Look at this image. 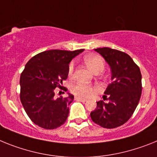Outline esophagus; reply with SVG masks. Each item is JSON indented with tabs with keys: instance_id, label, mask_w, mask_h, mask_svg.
I'll list each match as a JSON object with an SVG mask.
<instances>
[{
	"instance_id": "34e87169",
	"label": "esophagus",
	"mask_w": 157,
	"mask_h": 157,
	"mask_svg": "<svg viewBox=\"0 0 157 157\" xmlns=\"http://www.w3.org/2000/svg\"><path fill=\"white\" fill-rule=\"evenodd\" d=\"M75 100H77V101H80V102H83V103H84V102L87 101L86 99H82V98L80 97H75Z\"/></svg>"
}]
</instances>
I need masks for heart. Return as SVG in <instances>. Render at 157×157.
Returning a JSON list of instances; mask_svg holds the SVG:
<instances>
[{"label":"heart","instance_id":"heart-1","mask_svg":"<svg viewBox=\"0 0 157 157\" xmlns=\"http://www.w3.org/2000/svg\"><path fill=\"white\" fill-rule=\"evenodd\" d=\"M84 62L91 70L95 73V72H102L104 69L105 62L104 60L102 57L96 54H90L84 58ZM74 70V63L72 62L69 66V75H72ZM95 88L91 85L84 84V83L78 82L77 84H73L71 87V91L77 95V96L81 98H88L95 92Z\"/></svg>","mask_w":157,"mask_h":157}]
</instances>
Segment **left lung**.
<instances>
[{
    "instance_id": "8db88e82",
    "label": "left lung",
    "mask_w": 157,
    "mask_h": 157,
    "mask_svg": "<svg viewBox=\"0 0 157 157\" xmlns=\"http://www.w3.org/2000/svg\"><path fill=\"white\" fill-rule=\"evenodd\" d=\"M108 64L111 80L104 92L107 103L97 102L91 112L95 123L107 129L122 126L130 118L141 95V74L139 67L127 54L109 47L94 49Z\"/></svg>"
}]
</instances>
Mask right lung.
<instances>
[{
	"label": "right lung",
	"instance_id": "right-lung-1",
	"mask_svg": "<svg viewBox=\"0 0 157 157\" xmlns=\"http://www.w3.org/2000/svg\"><path fill=\"white\" fill-rule=\"evenodd\" d=\"M84 49L69 51L50 50L34 56L20 75V100L35 125L53 129L65 123L74 96L55 97V88H62L69 74V64ZM67 91V88H64Z\"/></svg>",
	"mask_w": 157,
	"mask_h": 157
}]
</instances>
